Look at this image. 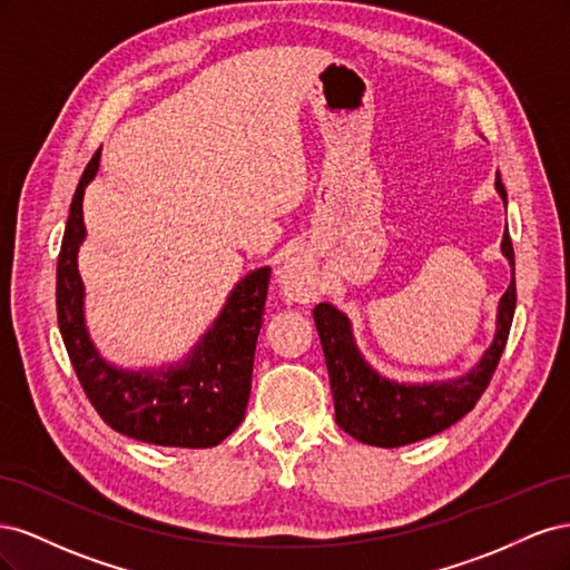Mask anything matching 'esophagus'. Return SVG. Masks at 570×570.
Wrapping results in <instances>:
<instances>
[{"instance_id": "obj_1", "label": "esophagus", "mask_w": 570, "mask_h": 570, "mask_svg": "<svg viewBox=\"0 0 570 570\" xmlns=\"http://www.w3.org/2000/svg\"><path fill=\"white\" fill-rule=\"evenodd\" d=\"M278 283L285 292V297L292 302H314L318 297V281L302 256H289L285 266L278 271Z\"/></svg>"}]
</instances>
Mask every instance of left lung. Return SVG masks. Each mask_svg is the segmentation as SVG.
<instances>
[{
    "label": "left lung",
    "instance_id": "obj_1",
    "mask_svg": "<svg viewBox=\"0 0 570 570\" xmlns=\"http://www.w3.org/2000/svg\"><path fill=\"white\" fill-rule=\"evenodd\" d=\"M494 187L507 206V189L499 174ZM502 254L511 266V283L497 306L494 340L471 371L450 381L400 383L385 377L356 347L347 314L327 302L314 308V323L323 344L327 375H331L335 421L344 433L364 444L392 450V446H404L442 433L475 406L480 394L490 385L513 321L515 278L509 230H504L502 237Z\"/></svg>",
    "mask_w": 570,
    "mask_h": 570
}]
</instances>
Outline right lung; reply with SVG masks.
<instances>
[{"label": "right lung", "mask_w": 570, "mask_h": 570, "mask_svg": "<svg viewBox=\"0 0 570 570\" xmlns=\"http://www.w3.org/2000/svg\"><path fill=\"white\" fill-rule=\"evenodd\" d=\"M99 157L101 149L76 187L57 264V316L68 358L101 421L116 433L159 446H216L245 419L271 268L249 271L230 289L209 331L176 364L137 371L114 366L99 354L85 323L78 271V249L88 233L82 197L97 176Z\"/></svg>", "instance_id": "obj_1"}]
</instances>
